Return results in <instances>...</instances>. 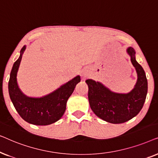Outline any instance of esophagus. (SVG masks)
<instances>
[{"label":"esophagus","mask_w":158,"mask_h":158,"mask_svg":"<svg viewBox=\"0 0 158 158\" xmlns=\"http://www.w3.org/2000/svg\"><path fill=\"white\" fill-rule=\"evenodd\" d=\"M82 75H83V77H86V75H87V74H86V73H83V74H82Z\"/></svg>","instance_id":"obj_1"}]
</instances>
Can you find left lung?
Returning <instances> with one entry per match:
<instances>
[{
	"instance_id": "1",
	"label": "left lung",
	"mask_w": 158,
	"mask_h": 158,
	"mask_svg": "<svg viewBox=\"0 0 158 158\" xmlns=\"http://www.w3.org/2000/svg\"><path fill=\"white\" fill-rule=\"evenodd\" d=\"M127 52L137 74V83L130 92L118 94L100 82L92 79L85 81L90 109L98 117L111 124H122L137 116L143 107L148 94V80L142 67L136 60L135 49L129 47Z\"/></svg>"
}]
</instances>
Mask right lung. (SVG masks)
<instances>
[{"mask_svg":"<svg viewBox=\"0 0 158 158\" xmlns=\"http://www.w3.org/2000/svg\"><path fill=\"white\" fill-rule=\"evenodd\" d=\"M26 45L20 51L19 59L14 62L8 82V92L13 104L21 117L30 124L45 126L60 119L65 111L69 97L74 91L75 85L81 81V76L74 78L40 98L29 97L23 94L17 83V73Z\"/></svg>","mask_w":158,"mask_h":158,"instance_id":"1","label":"right lung"}]
</instances>
